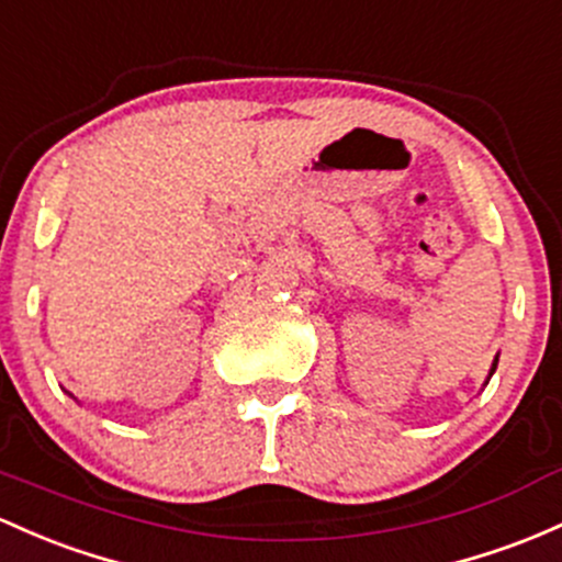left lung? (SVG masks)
Segmentation results:
<instances>
[{"label":"left lung","instance_id":"1","mask_svg":"<svg viewBox=\"0 0 562 562\" xmlns=\"http://www.w3.org/2000/svg\"><path fill=\"white\" fill-rule=\"evenodd\" d=\"M491 371H496V362H493V368H491Z\"/></svg>","mask_w":562,"mask_h":562}]
</instances>
